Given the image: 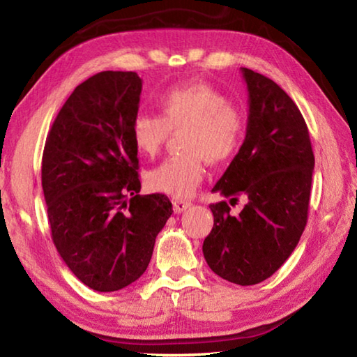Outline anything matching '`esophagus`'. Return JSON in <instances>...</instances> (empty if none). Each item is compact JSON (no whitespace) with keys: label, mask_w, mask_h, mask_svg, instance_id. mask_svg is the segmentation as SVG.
Masks as SVG:
<instances>
[{"label":"esophagus","mask_w":357,"mask_h":357,"mask_svg":"<svg viewBox=\"0 0 357 357\" xmlns=\"http://www.w3.org/2000/svg\"><path fill=\"white\" fill-rule=\"evenodd\" d=\"M192 206V203L190 202H184V200H173V209H174V213L176 214H181V213H184L185 209H189Z\"/></svg>","instance_id":"34e87169"}]
</instances>
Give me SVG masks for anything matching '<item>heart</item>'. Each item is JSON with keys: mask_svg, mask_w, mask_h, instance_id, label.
Here are the masks:
<instances>
[{"mask_svg": "<svg viewBox=\"0 0 357 357\" xmlns=\"http://www.w3.org/2000/svg\"><path fill=\"white\" fill-rule=\"evenodd\" d=\"M160 113H140L132 123V140L146 157H154L172 132L185 130L183 151L148 173L151 189L174 198H189L204 178L206 160L225 164L244 138V116L208 84L176 88L159 100Z\"/></svg>", "mask_w": 357, "mask_h": 357, "instance_id": "obj_1", "label": "heart"}]
</instances>
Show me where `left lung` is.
<instances>
[{
  "mask_svg": "<svg viewBox=\"0 0 357 357\" xmlns=\"http://www.w3.org/2000/svg\"><path fill=\"white\" fill-rule=\"evenodd\" d=\"M249 93L243 146L213 192L245 198L239 215L211 204L214 227L203 243L214 273L236 285L273 275L298 245L307 223L315 167L309 129L291 98L271 78L241 68Z\"/></svg>",
  "mask_w": 357,
  "mask_h": 357,
  "instance_id": "8db88e82",
  "label": "left lung"
}]
</instances>
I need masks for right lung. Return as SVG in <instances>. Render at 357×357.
Segmentation results:
<instances>
[{
  "label": "right lung",
  "mask_w": 357,
  "mask_h": 357,
  "mask_svg": "<svg viewBox=\"0 0 357 357\" xmlns=\"http://www.w3.org/2000/svg\"><path fill=\"white\" fill-rule=\"evenodd\" d=\"M142 84L137 72L121 70L78 84L42 155L53 244L77 279L100 293L140 279L173 213L167 195H140L132 123Z\"/></svg>",
  "instance_id": "right-lung-1"
}]
</instances>
